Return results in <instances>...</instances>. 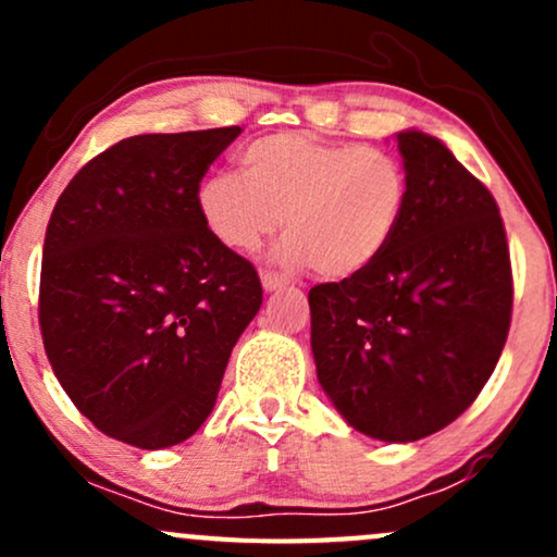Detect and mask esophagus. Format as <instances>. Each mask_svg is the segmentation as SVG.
Instances as JSON below:
<instances>
[{
	"mask_svg": "<svg viewBox=\"0 0 557 557\" xmlns=\"http://www.w3.org/2000/svg\"><path fill=\"white\" fill-rule=\"evenodd\" d=\"M287 283L285 274L280 272H261V285H264V290H277V287H283Z\"/></svg>",
	"mask_w": 557,
	"mask_h": 557,
	"instance_id": "34e87169",
	"label": "esophagus"
}]
</instances>
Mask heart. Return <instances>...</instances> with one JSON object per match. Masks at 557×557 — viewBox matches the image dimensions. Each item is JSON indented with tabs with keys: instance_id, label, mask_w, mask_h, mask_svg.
<instances>
[{
	"instance_id": "obj_1",
	"label": "heart",
	"mask_w": 557,
	"mask_h": 557,
	"mask_svg": "<svg viewBox=\"0 0 557 557\" xmlns=\"http://www.w3.org/2000/svg\"><path fill=\"white\" fill-rule=\"evenodd\" d=\"M240 177L198 188L203 225L230 251H257L283 225L287 264L319 277H354L385 253L408 198L406 168L380 146L283 131L240 154Z\"/></svg>"
}]
</instances>
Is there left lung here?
Segmentation results:
<instances>
[{"label":"left lung","mask_w":557,"mask_h":557,"mask_svg":"<svg viewBox=\"0 0 557 557\" xmlns=\"http://www.w3.org/2000/svg\"><path fill=\"white\" fill-rule=\"evenodd\" d=\"M408 198L372 267L309 290L317 376L354 430L413 443L456 421L495 372L513 272L495 196L437 138L398 133Z\"/></svg>","instance_id":"left-lung-1"}]
</instances>
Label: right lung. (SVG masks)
I'll use <instances>...</instances> for the list:
<instances>
[{
	"mask_svg": "<svg viewBox=\"0 0 557 557\" xmlns=\"http://www.w3.org/2000/svg\"><path fill=\"white\" fill-rule=\"evenodd\" d=\"M240 127L117 140L75 172L44 238L38 324L99 432L170 447L212 413L261 280L203 225L198 188Z\"/></svg>",
	"mask_w": 557,
	"mask_h": 557,
	"instance_id": "add662e5",
	"label": "right lung"
}]
</instances>
